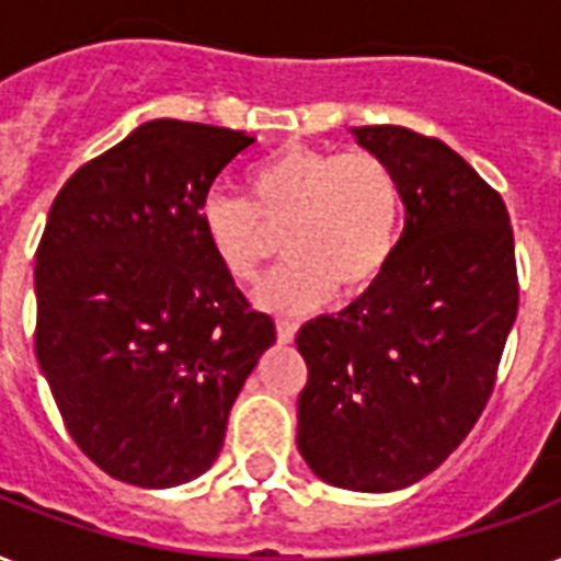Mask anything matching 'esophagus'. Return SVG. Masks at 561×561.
I'll return each mask as SVG.
<instances>
[{"instance_id": "34e87169", "label": "esophagus", "mask_w": 561, "mask_h": 561, "mask_svg": "<svg viewBox=\"0 0 561 561\" xmlns=\"http://www.w3.org/2000/svg\"><path fill=\"white\" fill-rule=\"evenodd\" d=\"M276 335H279V342H294V335H297V323L279 318V321H276Z\"/></svg>"}]
</instances>
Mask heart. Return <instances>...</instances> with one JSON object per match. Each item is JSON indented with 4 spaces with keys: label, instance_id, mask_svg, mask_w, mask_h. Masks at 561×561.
Returning a JSON list of instances; mask_svg holds the SVG:
<instances>
[{
    "label": "heart",
    "instance_id": "heart-1",
    "mask_svg": "<svg viewBox=\"0 0 561 561\" xmlns=\"http://www.w3.org/2000/svg\"><path fill=\"white\" fill-rule=\"evenodd\" d=\"M401 222V184L377 153L302 142L252 165L247 198L217 190L198 205V228L231 279H255L282 234L288 261L255 294L273 312L368 297L396 259Z\"/></svg>",
    "mask_w": 561,
    "mask_h": 561
}]
</instances>
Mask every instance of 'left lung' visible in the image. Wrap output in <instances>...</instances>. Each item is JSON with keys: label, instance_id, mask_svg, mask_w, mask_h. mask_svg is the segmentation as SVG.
Returning a JSON list of instances; mask_svg holds the SVG:
<instances>
[{"label": "left lung", "instance_id": "1", "mask_svg": "<svg viewBox=\"0 0 561 561\" xmlns=\"http://www.w3.org/2000/svg\"><path fill=\"white\" fill-rule=\"evenodd\" d=\"M408 207L398 252L375 291L297 333L309 380L297 446L344 491L408 488L458 449L496 386L517 318V261L505 202L434 136L371 124Z\"/></svg>", "mask_w": 561, "mask_h": 561}]
</instances>
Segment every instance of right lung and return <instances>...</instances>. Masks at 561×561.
Listing matches in <instances>:
<instances>
[{
	"instance_id": "obj_1",
	"label": "right lung",
	"mask_w": 561,
	"mask_h": 561,
	"mask_svg": "<svg viewBox=\"0 0 561 561\" xmlns=\"http://www.w3.org/2000/svg\"><path fill=\"white\" fill-rule=\"evenodd\" d=\"M255 139L157 118L80 165L35 252V356L73 443L112 479L175 488L217 460L231 404L276 342L198 228Z\"/></svg>"
}]
</instances>
